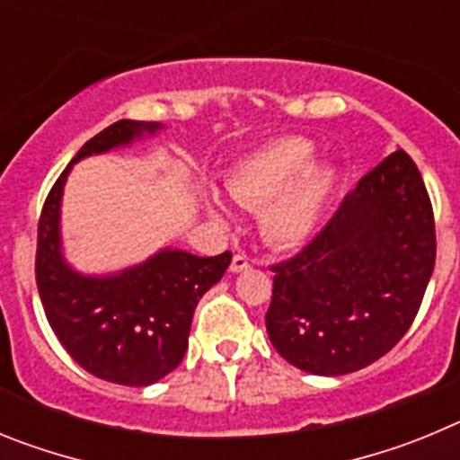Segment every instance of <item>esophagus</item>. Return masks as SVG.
Wrapping results in <instances>:
<instances>
[{"mask_svg":"<svg viewBox=\"0 0 460 460\" xmlns=\"http://www.w3.org/2000/svg\"><path fill=\"white\" fill-rule=\"evenodd\" d=\"M246 270H251L249 258H246V255H242V253L234 255L233 262H230V271H233V274H239V271H246Z\"/></svg>","mask_w":460,"mask_h":460,"instance_id":"1","label":"esophagus"}]
</instances>
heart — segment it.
<instances>
[{
  "label": "heart",
  "instance_id": "b5f03b06",
  "mask_svg": "<svg viewBox=\"0 0 460 460\" xmlns=\"http://www.w3.org/2000/svg\"><path fill=\"white\" fill-rule=\"evenodd\" d=\"M313 145L288 136L260 145L242 156L226 177V193L237 205L262 209L260 230L276 249L306 242L327 209L339 172L332 164L313 161ZM207 214L226 221L227 209L218 198L207 200Z\"/></svg>",
  "mask_w": 460,
  "mask_h": 460
}]
</instances>
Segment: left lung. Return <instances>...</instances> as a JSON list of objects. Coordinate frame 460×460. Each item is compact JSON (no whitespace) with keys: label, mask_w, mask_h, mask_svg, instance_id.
Segmentation results:
<instances>
[{"label":"left lung","mask_w":460,"mask_h":460,"mask_svg":"<svg viewBox=\"0 0 460 460\" xmlns=\"http://www.w3.org/2000/svg\"><path fill=\"white\" fill-rule=\"evenodd\" d=\"M433 267L429 193L412 158L396 149L302 253L274 267L271 345L313 376L359 371L403 339Z\"/></svg>","instance_id":"8db88e82"}]
</instances>
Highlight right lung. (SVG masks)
<instances>
[{"instance_id": "obj_1", "label": "right lung", "mask_w": 460, "mask_h": 460, "mask_svg": "<svg viewBox=\"0 0 460 460\" xmlns=\"http://www.w3.org/2000/svg\"><path fill=\"white\" fill-rule=\"evenodd\" d=\"M161 128L158 121L119 119L84 142L52 186L39 221L36 286L52 332L84 371L126 387H147L180 367L195 306L233 260L230 251L200 258L165 246L112 274H83L68 265L62 198L73 165Z\"/></svg>"}]
</instances>
